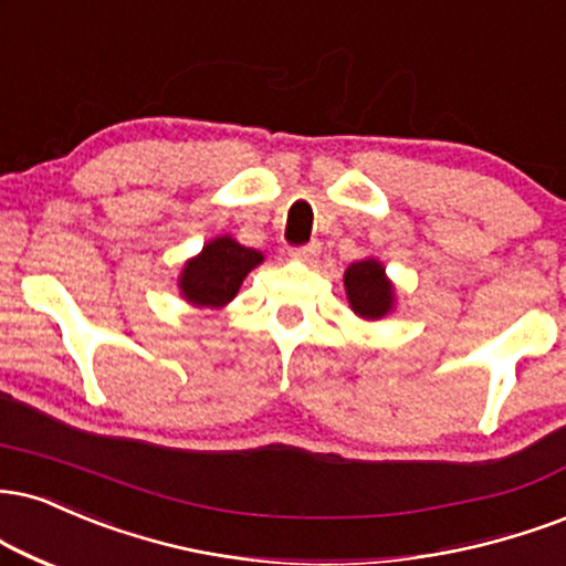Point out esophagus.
I'll use <instances>...</instances> for the list:
<instances>
[{
  "mask_svg": "<svg viewBox=\"0 0 566 566\" xmlns=\"http://www.w3.org/2000/svg\"><path fill=\"white\" fill-rule=\"evenodd\" d=\"M318 253H322V244L311 242V244H303V248L292 250V258H295V261H303V263H313L318 258Z\"/></svg>",
  "mask_w": 566,
  "mask_h": 566,
  "instance_id": "esophagus-1",
  "label": "esophagus"
}]
</instances>
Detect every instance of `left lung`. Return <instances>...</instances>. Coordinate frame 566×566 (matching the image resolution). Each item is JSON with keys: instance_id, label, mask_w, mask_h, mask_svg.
I'll use <instances>...</instances> for the list:
<instances>
[{"instance_id": "1", "label": "left lung", "mask_w": 566, "mask_h": 566, "mask_svg": "<svg viewBox=\"0 0 566 566\" xmlns=\"http://www.w3.org/2000/svg\"><path fill=\"white\" fill-rule=\"evenodd\" d=\"M345 295H348L350 311L366 322H379L387 313L395 311V284L385 274V265L377 258L350 263L345 269Z\"/></svg>"}]
</instances>
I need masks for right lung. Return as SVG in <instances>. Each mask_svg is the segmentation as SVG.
<instances>
[{
  "label": "right lung",
  "instance_id": "obj_1",
  "mask_svg": "<svg viewBox=\"0 0 566 566\" xmlns=\"http://www.w3.org/2000/svg\"><path fill=\"white\" fill-rule=\"evenodd\" d=\"M263 263L261 250L244 248L231 234L213 237L179 274L181 297L195 308H223L237 297L244 276Z\"/></svg>",
  "mask_w": 566,
  "mask_h": 566
}]
</instances>
